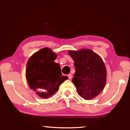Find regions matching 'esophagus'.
<instances>
[{"instance_id": "obj_1", "label": "esophagus", "mask_w": 130, "mask_h": 130, "mask_svg": "<svg viewBox=\"0 0 130 130\" xmlns=\"http://www.w3.org/2000/svg\"><path fill=\"white\" fill-rule=\"evenodd\" d=\"M68 77V78H69V79H71L72 78V74H68V76H67Z\"/></svg>"}]
</instances>
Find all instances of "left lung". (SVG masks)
I'll list each match as a JSON object with an SVG mask.
<instances>
[{
	"label": "left lung",
	"instance_id": "left-lung-1",
	"mask_svg": "<svg viewBox=\"0 0 130 130\" xmlns=\"http://www.w3.org/2000/svg\"><path fill=\"white\" fill-rule=\"evenodd\" d=\"M69 54L76 68L72 82L78 94L85 100H91L104 89L107 70L101 57L90 49L70 50Z\"/></svg>",
	"mask_w": 130,
	"mask_h": 130
}]
</instances>
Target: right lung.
Instances as JSON below:
<instances>
[{
    "label": "right lung",
    "mask_w": 130,
    "mask_h": 130,
    "mask_svg": "<svg viewBox=\"0 0 130 130\" xmlns=\"http://www.w3.org/2000/svg\"><path fill=\"white\" fill-rule=\"evenodd\" d=\"M57 54L49 48H43L28 59L26 77L31 89L42 98H49L58 91L60 85L67 80L63 76L60 65L54 62Z\"/></svg>",
    "instance_id": "right-lung-1"
}]
</instances>
